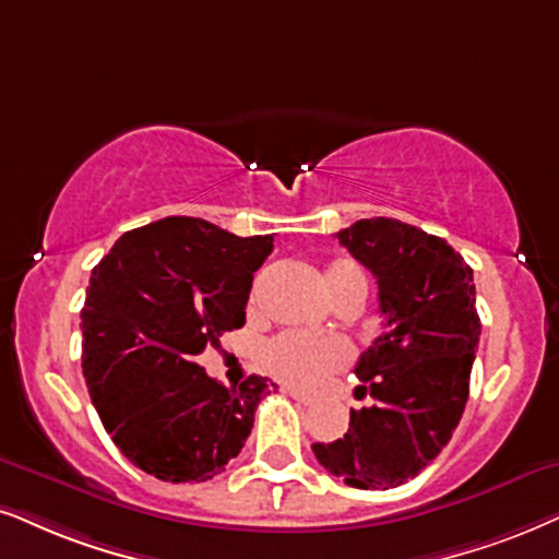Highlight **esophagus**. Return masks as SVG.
<instances>
[{
	"label": "esophagus",
	"mask_w": 559,
	"mask_h": 559,
	"mask_svg": "<svg viewBox=\"0 0 559 559\" xmlns=\"http://www.w3.org/2000/svg\"><path fill=\"white\" fill-rule=\"evenodd\" d=\"M286 392L292 394L296 402H301V405H314L312 394H307V392H301V390H294V386H286Z\"/></svg>",
	"instance_id": "esophagus-1"
}]
</instances>
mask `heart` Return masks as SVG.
Masks as SVG:
<instances>
[{
	"label": "heart",
	"mask_w": 559,
	"mask_h": 559,
	"mask_svg": "<svg viewBox=\"0 0 559 559\" xmlns=\"http://www.w3.org/2000/svg\"><path fill=\"white\" fill-rule=\"evenodd\" d=\"M364 286L366 273L353 260H335L328 267V288L335 296L341 288ZM348 361V345L337 337H312L301 332H281L263 348V364L273 377L296 386H314L330 371Z\"/></svg>",
	"instance_id": "heart-1"
}]
</instances>
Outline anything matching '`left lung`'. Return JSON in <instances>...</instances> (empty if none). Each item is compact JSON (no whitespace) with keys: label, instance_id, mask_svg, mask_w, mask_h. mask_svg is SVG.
<instances>
[{"label":"left lung","instance_id":"1","mask_svg":"<svg viewBox=\"0 0 559 559\" xmlns=\"http://www.w3.org/2000/svg\"><path fill=\"white\" fill-rule=\"evenodd\" d=\"M337 239L377 278L384 332L356 364L373 405L350 409L348 433L312 451L345 485L390 490L418 477L462 420L483 332L475 281L447 239L397 218H361Z\"/></svg>","mask_w":559,"mask_h":559}]
</instances>
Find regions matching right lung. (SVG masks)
<instances>
[{"label":"right lung","instance_id":"1","mask_svg":"<svg viewBox=\"0 0 559 559\" xmlns=\"http://www.w3.org/2000/svg\"><path fill=\"white\" fill-rule=\"evenodd\" d=\"M271 235L237 237L193 216L131 229L92 267L82 373L112 443L165 483H206L242 451L273 381L224 386L195 358L245 324Z\"/></svg>","mask_w":559,"mask_h":559}]
</instances>
